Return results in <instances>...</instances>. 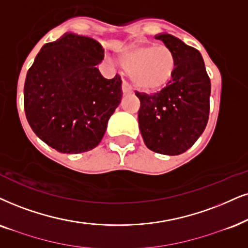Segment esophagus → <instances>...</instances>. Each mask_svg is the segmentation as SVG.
I'll return each instance as SVG.
<instances>
[{
	"label": "esophagus",
	"mask_w": 248,
	"mask_h": 248,
	"mask_svg": "<svg viewBox=\"0 0 248 248\" xmlns=\"http://www.w3.org/2000/svg\"><path fill=\"white\" fill-rule=\"evenodd\" d=\"M122 93H124V95H129V93H133L131 86L127 82V81H124V82H122Z\"/></svg>",
	"instance_id": "esophagus-1"
}]
</instances>
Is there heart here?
<instances>
[{"label": "heart", "instance_id": "heart-1", "mask_svg": "<svg viewBox=\"0 0 248 248\" xmlns=\"http://www.w3.org/2000/svg\"><path fill=\"white\" fill-rule=\"evenodd\" d=\"M121 66L133 83L143 92H156L173 80L177 61L174 51L165 45L136 43L119 57Z\"/></svg>", "mask_w": 248, "mask_h": 248}]
</instances>
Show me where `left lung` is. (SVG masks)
Masks as SVG:
<instances>
[{
    "mask_svg": "<svg viewBox=\"0 0 248 248\" xmlns=\"http://www.w3.org/2000/svg\"><path fill=\"white\" fill-rule=\"evenodd\" d=\"M174 51L173 80L160 92L140 98L139 126L145 145L167 155L186 152L205 130L209 115L211 80L200 52L171 34L155 36Z\"/></svg>",
    "mask_w": 248,
    "mask_h": 248,
    "instance_id": "obj_1",
    "label": "left lung"
}]
</instances>
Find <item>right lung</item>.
I'll list each match as a JSON object with an SVG mask.
<instances>
[{
  "label": "right lung",
  "instance_id": "add662e5",
  "mask_svg": "<svg viewBox=\"0 0 248 248\" xmlns=\"http://www.w3.org/2000/svg\"><path fill=\"white\" fill-rule=\"evenodd\" d=\"M104 49L93 37L65 33L46 43L27 72L24 108L40 140L62 153H82L101 143L121 102V78L96 67Z\"/></svg>",
  "mask_w": 248,
  "mask_h": 248
}]
</instances>
